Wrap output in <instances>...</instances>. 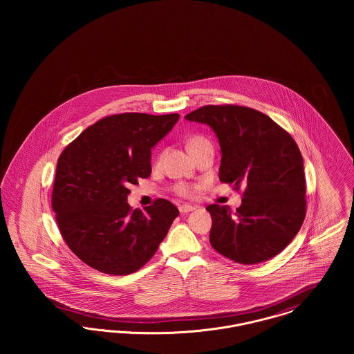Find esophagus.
<instances>
[{"mask_svg":"<svg viewBox=\"0 0 354 354\" xmlns=\"http://www.w3.org/2000/svg\"><path fill=\"white\" fill-rule=\"evenodd\" d=\"M195 208H196L195 205H191V204H183V205H180V207H179V211H180V214H188V212L194 211Z\"/></svg>","mask_w":354,"mask_h":354,"instance_id":"esophagus-1","label":"esophagus"}]
</instances>
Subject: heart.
I'll list each match as a JSON object with an SVG mask.
<instances>
[{
    "instance_id": "1",
    "label": "heart",
    "mask_w": 354,
    "mask_h": 354,
    "mask_svg": "<svg viewBox=\"0 0 354 354\" xmlns=\"http://www.w3.org/2000/svg\"><path fill=\"white\" fill-rule=\"evenodd\" d=\"M207 142H208V140H205L202 136H192V138L188 140L187 147H188V150H192V149L201 146L203 143H207ZM176 191H178V194L182 195V196H188V195L191 194V188L185 185H178V187H176Z\"/></svg>"
}]
</instances>
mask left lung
I'll use <instances>...</instances> for the list:
<instances>
[{
	"label": "left lung",
	"mask_w": 354,
	"mask_h": 354,
	"mask_svg": "<svg viewBox=\"0 0 354 354\" xmlns=\"http://www.w3.org/2000/svg\"><path fill=\"white\" fill-rule=\"evenodd\" d=\"M212 129L219 140V179L244 185L241 205L207 207L209 243L240 264H257L281 252L305 218L304 160L293 138L250 107L204 106L185 117Z\"/></svg>",
	"instance_id": "obj_1"
}]
</instances>
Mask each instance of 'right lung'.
<instances>
[{
  "label": "right lung",
  "instance_id": "obj_1",
  "mask_svg": "<svg viewBox=\"0 0 354 354\" xmlns=\"http://www.w3.org/2000/svg\"><path fill=\"white\" fill-rule=\"evenodd\" d=\"M179 114L126 113L98 120L61 153L51 204L68 248L87 266L123 276L143 267L179 209L158 199L131 209L130 185L151 174V150Z\"/></svg>",
  "mask_w": 354,
  "mask_h": 354
}]
</instances>
